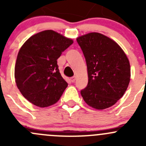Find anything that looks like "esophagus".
<instances>
[{
	"instance_id": "34e87169",
	"label": "esophagus",
	"mask_w": 146,
	"mask_h": 146,
	"mask_svg": "<svg viewBox=\"0 0 146 146\" xmlns=\"http://www.w3.org/2000/svg\"><path fill=\"white\" fill-rule=\"evenodd\" d=\"M76 78L75 77V76H73V77L70 78V81H71L72 82H74L75 81H76Z\"/></svg>"
}]
</instances>
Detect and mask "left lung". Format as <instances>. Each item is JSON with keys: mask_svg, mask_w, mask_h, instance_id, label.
Masks as SVG:
<instances>
[{"mask_svg": "<svg viewBox=\"0 0 146 146\" xmlns=\"http://www.w3.org/2000/svg\"><path fill=\"white\" fill-rule=\"evenodd\" d=\"M88 68V83L80 93L97 110L114 105L126 92L131 78L130 64L122 48L110 38L91 32L77 38Z\"/></svg>", "mask_w": 146, "mask_h": 146, "instance_id": "left-lung-1", "label": "left lung"}]
</instances>
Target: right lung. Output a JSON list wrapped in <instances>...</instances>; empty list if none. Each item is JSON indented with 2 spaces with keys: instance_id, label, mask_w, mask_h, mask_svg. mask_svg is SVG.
I'll list each match as a JSON object with an SVG mask.
<instances>
[{
  "instance_id": "right-lung-1",
  "label": "right lung",
  "mask_w": 146,
  "mask_h": 146,
  "mask_svg": "<svg viewBox=\"0 0 146 146\" xmlns=\"http://www.w3.org/2000/svg\"><path fill=\"white\" fill-rule=\"evenodd\" d=\"M73 43L53 30L33 35L22 46L15 66V78L22 95L35 105L55 104L68 83L58 70L57 59Z\"/></svg>"
}]
</instances>
